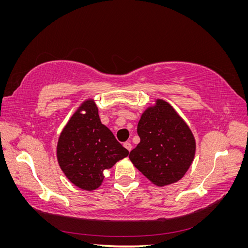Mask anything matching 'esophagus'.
<instances>
[{
    "label": "esophagus",
    "instance_id": "esophagus-1",
    "mask_svg": "<svg viewBox=\"0 0 248 248\" xmlns=\"http://www.w3.org/2000/svg\"><path fill=\"white\" fill-rule=\"evenodd\" d=\"M123 146H124V148H125V149H127V150H128V151H129V152L131 151V149H132V146H131V144H130V142H129V141H126V142H124V144H123Z\"/></svg>",
    "mask_w": 248,
    "mask_h": 248
}]
</instances>
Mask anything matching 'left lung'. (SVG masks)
Wrapping results in <instances>:
<instances>
[{
  "label": "left lung",
  "mask_w": 248,
  "mask_h": 248,
  "mask_svg": "<svg viewBox=\"0 0 248 248\" xmlns=\"http://www.w3.org/2000/svg\"><path fill=\"white\" fill-rule=\"evenodd\" d=\"M140 141L129 159L150 182L163 187L178 182L196 155V139L189 126L169 102L157 98L140 116Z\"/></svg>",
  "instance_id": "8db88e82"
}]
</instances>
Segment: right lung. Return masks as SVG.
<instances>
[{"label": "right lung", "instance_id": "right-lung-1", "mask_svg": "<svg viewBox=\"0 0 248 248\" xmlns=\"http://www.w3.org/2000/svg\"><path fill=\"white\" fill-rule=\"evenodd\" d=\"M112 132L100 121L93 98L79 104L59 136L57 159L66 178L78 188L93 191L103 171L128 156Z\"/></svg>", "mask_w": 248, "mask_h": 248}]
</instances>
